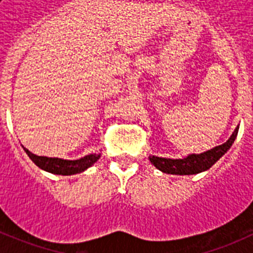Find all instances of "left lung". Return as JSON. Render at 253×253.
Instances as JSON below:
<instances>
[{"mask_svg":"<svg viewBox=\"0 0 253 253\" xmlns=\"http://www.w3.org/2000/svg\"><path fill=\"white\" fill-rule=\"evenodd\" d=\"M238 129H240V125L234 129L227 142L220 144V146L214 147L209 151L203 152V153H191L186 157L176 158V160L149 156V161L156 169L165 172V173H169V175H196V173L209 169L219 158L223 157L227 153L228 149L231 148L233 142L236 140Z\"/></svg>","mask_w":253,"mask_h":253,"instance_id":"left-lung-1","label":"left lung"}]
</instances>
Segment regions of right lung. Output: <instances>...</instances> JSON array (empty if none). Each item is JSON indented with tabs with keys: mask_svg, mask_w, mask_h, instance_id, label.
Masks as SVG:
<instances>
[{
	"mask_svg": "<svg viewBox=\"0 0 253 253\" xmlns=\"http://www.w3.org/2000/svg\"><path fill=\"white\" fill-rule=\"evenodd\" d=\"M25 149L26 154L29 156L33 162L37 165L39 169H44L46 172L54 173V175H62V176H69L76 175L80 172H84L88 167H91L95 162H97L101 154L92 153L87 154L84 157L78 158V160H63V158L57 157H44V156H37V154L31 153L29 149Z\"/></svg>",
	"mask_w": 253,
	"mask_h": 253,
	"instance_id": "right-lung-1",
	"label": "right lung"
}]
</instances>
